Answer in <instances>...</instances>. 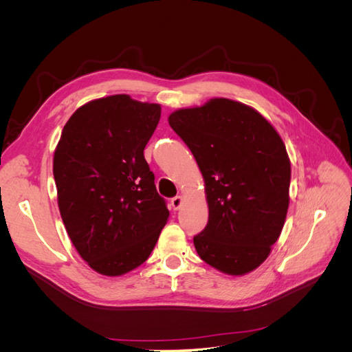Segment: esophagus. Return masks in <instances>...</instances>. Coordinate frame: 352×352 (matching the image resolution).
<instances>
[{"mask_svg": "<svg viewBox=\"0 0 352 352\" xmlns=\"http://www.w3.org/2000/svg\"><path fill=\"white\" fill-rule=\"evenodd\" d=\"M182 204H184V198L180 197V195L172 198V207H173L175 210H179L180 207H182Z\"/></svg>", "mask_w": 352, "mask_h": 352, "instance_id": "obj_1", "label": "esophagus"}]
</instances>
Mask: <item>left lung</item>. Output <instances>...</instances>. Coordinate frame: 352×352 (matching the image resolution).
<instances>
[{
	"label": "left lung",
	"instance_id": "obj_1",
	"mask_svg": "<svg viewBox=\"0 0 352 352\" xmlns=\"http://www.w3.org/2000/svg\"><path fill=\"white\" fill-rule=\"evenodd\" d=\"M168 124L192 151L206 184L208 223L194 236L202 261L243 276L279 239L289 207L291 162L280 135L247 104L212 98Z\"/></svg>",
	"mask_w": 352,
	"mask_h": 352
}]
</instances>
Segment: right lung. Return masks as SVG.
<instances>
[{
	"label": "right lung",
	"mask_w": 352,
	"mask_h": 352,
	"mask_svg": "<svg viewBox=\"0 0 352 352\" xmlns=\"http://www.w3.org/2000/svg\"><path fill=\"white\" fill-rule=\"evenodd\" d=\"M162 107L110 95L83 104L63 127L52 173L67 235L89 267L122 276L153 252L168 210L144 148Z\"/></svg>",
	"instance_id": "obj_1"
}]
</instances>
